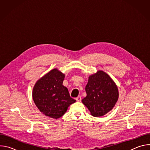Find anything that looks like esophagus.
<instances>
[{
    "label": "esophagus",
    "mask_w": 150,
    "mask_h": 150,
    "mask_svg": "<svg viewBox=\"0 0 150 150\" xmlns=\"http://www.w3.org/2000/svg\"><path fill=\"white\" fill-rule=\"evenodd\" d=\"M76 100L77 101H81V96H78L76 98Z\"/></svg>",
    "instance_id": "1"
}]
</instances>
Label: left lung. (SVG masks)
Returning a JSON list of instances; mask_svg holds the SVG:
<instances>
[{
    "label": "left lung",
    "mask_w": 150,
    "mask_h": 150,
    "mask_svg": "<svg viewBox=\"0 0 150 150\" xmlns=\"http://www.w3.org/2000/svg\"><path fill=\"white\" fill-rule=\"evenodd\" d=\"M85 91L87 96L82 102L94 117H101L112 110L119 98L115 82L102 71L89 76Z\"/></svg>",
    "instance_id": "obj_1"
}]
</instances>
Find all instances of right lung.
I'll use <instances>...</instances> for the list:
<instances>
[{
    "label": "right lung",
    "mask_w": 150,
    "mask_h": 150,
    "mask_svg": "<svg viewBox=\"0 0 150 150\" xmlns=\"http://www.w3.org/2000/svg\"><path fill=\"white\" fill-rule=\"evenodd\" d=\"M64 78L65 74L53 69L39 79L33 90V98L37 108L51 118L62 117L68 107L76 101L63 85Z\"/></svg>",
    "instance_id": "obj_1"
}]
</instances>
